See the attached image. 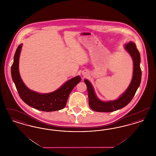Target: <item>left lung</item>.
<instances>
[{"label": "left lung", "instance_id": "8db88e82", "mask_svg": "<svg viewBox=\"0 0 156 156\" xmlns=\"http://www.w3.org/2000/svg\"><path fill=\"white\" fill-rule=\"evenodd\" d=\"M125 48L126 51L130 54L133 61V73L132 80L129 86L118 99L107 102L100 100L97 97L91 83L88 80H84L88 89L89 106L94 111L111 112L124 108L132 101L137 89L140 86L141 78L140 53L133 42L130 41L126 44Z\"/></svg>", "mask_w": 156, "mask_h": 156}]
</instances>
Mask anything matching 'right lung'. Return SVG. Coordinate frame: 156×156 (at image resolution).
Masks as SVG:
<instances>
[{"label":"right lung","instance_id":"1","mask_svg":"<svg viewBox=\"0 0 156 156\" xmlns=\"http://www.w3.org/2000/svg\"><path fill=\"white\" fill-rule=\"evenodd\" d=\"M22 44L16 51L11 74L19 95L23 101L32 108L41 111H56L62 109L67 104L68 97L75 87L81 81L80 76L71 78L59 89L48 94H40L29 89L23 83L19 74V57Z\"/></svg>","mask_w":156,"mask_h":156}]
</instances>
